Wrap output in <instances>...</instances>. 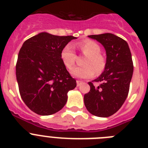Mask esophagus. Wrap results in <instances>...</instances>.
<instances>
[{
	"mask_svg": "<svg viewBox=\"0 0 148 148\" xmlns=\"http://www.w3.org/2000/svg\"><path fill=\"white\" fill-rule=\"evenodd\" d=\"M76 83H77V86H78V87H79V86H81L82 84H83V82H81V81L77 80Z\"/></svg>",
	"mask_w": 148,
	"mask_h": 148,
	"instance_id": "obj_1",
	"label": "esophagus"
}]
</instances>
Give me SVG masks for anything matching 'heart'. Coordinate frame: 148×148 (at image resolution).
<instances>
[{"mask_svg": "<svg viewBox=\"0 0 148 148\" xmlns=\"http://www.w3.org/2000/svg\"><path fill=\"white\" fill-rule=\"evenodd\" d=\"M77 47L80 49L87 58L84 61L82 67H75L72 69L71 75L76 78H87L93 76L95 72L99 74L104 70L106 60L101 53L100 46L91 40H85L77 44ZM75 52L70 45L65 46L61 52V58L63 64L67 69L70 70L75 62Z\"/></svg>", "mask_w": 148, "mask_h": 148, "instance_id": "obj_1", "label": "heart"}]
</instances>
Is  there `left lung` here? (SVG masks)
<instances>
[{
	"label": "left lung",
	"instance_id": "8db88e82",
	"mask_svg": "<svg viewBox=\"0 0 148 148\" xmlns=\"http://www.w3.org/2000/svg\"><path fill=\"white\" fill-rule=\"evenodd\" d=\"M88 37L102 44L107 59L104 72L93 81L100 83L99 86L88 83L90 90L84 96V105L94 116L109 117L121 108L127 97L133 73L131 53L127 43L113 34Z\"/></svg>",
	"mask_w": 148,
	"mask_h": 148
}]
</instances>
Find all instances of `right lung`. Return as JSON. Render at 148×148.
I'll return each instance as SVG.
<instances>
[{
    "instance_id": "obj_1",
    "label": "right lung",
    "mask_w": 148,
    "mask_h": 148,
    "mask_svg": "<svg viewBox=\"0 0 148 148\" xmlns=\"http://www.w3.org/2000/svg\"><path fill=\"white\" fill-rule=\"evenodd\" d=\"M73 39L40 32L23 43L18 56L16 78L23 102L34 113L49 116L61 110L67 92L76 87L61 58V52Z\"/></svg>"
}]
</instances>
